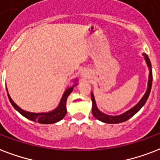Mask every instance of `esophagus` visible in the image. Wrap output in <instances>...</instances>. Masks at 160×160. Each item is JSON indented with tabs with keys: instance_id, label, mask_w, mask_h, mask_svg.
<instances>
[{
	"instance_id": "obj_1",
	"label": "esophagus",
	"mask_w": 160,
	"mask_h": 160,
	"mask_svg": "<svg viewBox=\"0 0 160 160\" xmlns=\"http://www.w3.org/2000/svg\"><path fill=\"white\" fill-rule=\"evenodd\" d=\"M87 73H86V71L84 70V71H82V72H81V76L82 77H86V75H87Z\"/></svg>"
}]
</instances>
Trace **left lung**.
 Masks as SVG:
<instances>
[{"mask_svg":"<svg viewBox=\"0 0 160 160\" xmlns=\"http://www.w3.org/2000/svg\"><path fill=\"white\" fill-rule=\"evenodd\" d=\"M145 62L147 63V66L149 70V74H148V87H147L146 92L144 93V95L142 96V98H141L140 101L138 102L135 106L127 110L125 113L119 114V115H108L106 113H102V111L98 109L97 103H96L95 97L93 95V93L92 92L91 94V98L92 101V112L93 116L97 118L98 120H100L103 123H108V124H119V123L125 122L126 120H128L130 118L133 116L134 114L139 111L144 106V104L146 103L148 98L149 97L150 92H151V88H152V66H151V62H150L149 58L147 55L146 53H142Z\"/></svg>","mask_w":160,"mask_h":160,"instance_id":"1","label":"left lung"}]
</instances>
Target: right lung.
Returning a JSON list of instances; mask_svg holds the SVG:
<instances>
[{"mask_svg":"<svg viewBox=\"0 0 160 160\" xmlns=\"http://www.w3.org/2000/svg\"><path fill=\"white\" fill-rule=\"evenodd\" d=\"M72 81V86H68L66 89H65L63 94H62L61 100L59 102V104L58 105V107L56 108H54L52 111L49 112H43V113H32V112H29L26 110L22 109L21 108L18 107L17 104L15 103L13 100L11 98L9 93H8V88H7V92H8V98L10 100L11 104L12 105V107L17 110L18 112L22 114L23 117H25L29 120L35 121V122L41 123V124H44V125H48V124H54L60 121L61 119L64 118V116L67 113V108H66V102H67V98L72 91L74 90V86H76L78 85V78L73 79L71 80Z\"/></svg>","mask_w":160,"mask_h":160,"instance_id":"obj_1","label":"right lung"}]
</instances>
